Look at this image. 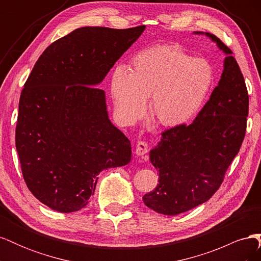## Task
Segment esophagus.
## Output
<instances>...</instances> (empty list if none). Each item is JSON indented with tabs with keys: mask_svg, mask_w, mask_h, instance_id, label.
Segmentation results:
<instances>
[{
	"mask_svg": "<svg viewBox=\"0 0 261 261\" xmlns=\"http://www.w3.org/2000/svg\"><path fill=\"white\" fill-rule=\"evenodd\" d=\"M148 143L147 141H144V140H139L137 141L136 144V149H135V153L137 155H144L148 152Z\"/></svg>",
	"mask_w": 261,
	"mask_h": 261,
	"instance_id": "34e87169",
	"label": "esophagus"
}]
</instances>
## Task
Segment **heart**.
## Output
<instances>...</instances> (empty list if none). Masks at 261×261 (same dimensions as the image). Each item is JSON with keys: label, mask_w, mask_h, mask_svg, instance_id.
<instances>
[{"label": "heart", "mask_w": 261, "mask_h": 261, "mask_svg": "<svg viewBox=\"0 0 261 261\" xmlns=\"http://www.w3.org/2000/svg\"><path fill=\"white\" fill-rule=\"evenodd\" d=\"M215 83L206 59L194 58L179 45L159 44L133 55L127 70L118 66L111 77L116 112L127 124L150 116L164 127H178L198 114Z\"/></svg>", "instance_id": "heart-1"}]
</instances>
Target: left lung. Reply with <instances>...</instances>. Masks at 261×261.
Segmentation results:
<instances>
[{
	"label": "left lung",
	"instance_id": "obj_1",
	"mask_svg": "<svg viewBox=\"0 0 261 261\" xmlns=\"http://www.w3.org/2000/svg\"><path fill=\"white\" fill-rule=\"evenodd\" d=\"M206 36L226 54L221 80L195 121L163 132L150 151L159 184L143 200L162 215L176 216L209 200L246 133L249 98L244 76L232 51L215 35Z\"/></svg>",
	"mask_w": 261,
	"mask_h": 261
}]
</instances>
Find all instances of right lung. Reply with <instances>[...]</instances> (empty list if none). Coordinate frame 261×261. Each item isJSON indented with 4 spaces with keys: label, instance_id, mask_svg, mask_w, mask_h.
Here are the masks:
<instances>
[{
    "label": "right lung",
    "instance_id": "1",
    "mask_svg": "<svg viewBox=\"0 0 261 261\" xmlns=\"http://www.w3.org/2000/svg\"><path fill=\"white\" fill-rule=\"evenodd\" d=\"M145 28L75 29L43 51L23 85L15 143L27 187L49 208L81 210L102 170L130 161V141L94 86Z\"/></svg>",
    "mask_w": 261,
    "mask_h": 261
}]
</instances>
